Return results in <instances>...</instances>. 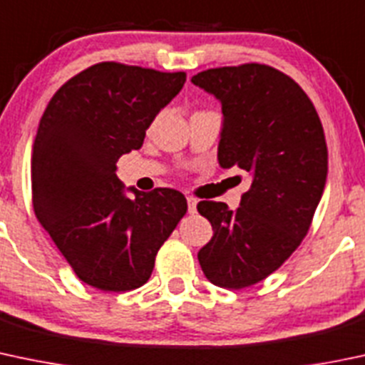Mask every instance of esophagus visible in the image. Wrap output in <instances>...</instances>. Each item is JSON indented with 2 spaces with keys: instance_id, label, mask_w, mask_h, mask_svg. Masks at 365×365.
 Segmentation results:
<instances>
[{
  "instance_id": "1",
  "label": "esophagus",
  "mask_w": 365,
  "mask_h": 365,
  "mask_svg": "<svg viewBox=\"0 0 365 365\" xmlns=\"http://www.w3.org/2000/svg\"><path fill=\"white\" fill-rule=\"evenodd\" d=\"M187 206H189V213H195V208H197V199L187 197Z\"/></svg>"
}]
</instances>
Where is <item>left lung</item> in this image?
Listing matches in <instances>:
<instances>
[{
	"label": "left lung",
	"instance_id": "1",
	"mask_svg": "<svg viewBox=\"0 0 365 365\" xmlns=\"http://www.w3.org/2000/svg\"><path fill=\"white\" fill-rule=\"evenodd\" d=\"M192 83L222 105L218 164L250 176L237 210L197 205L213 227L197 259L213 285L245 289L274 273L309 231L327 180L324 128L306 92L266 64L213 68Z\"/></svg>",
	"mask_w": 365,
	"mask_h": 365
}]
</instances>
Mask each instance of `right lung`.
I'll use <instances>...</instances> for the list:
<instances>
[{"label": "right lung", "mask_w": 365, "mask_h": 365, "mask_svg": "<svg viewBox=\"0 0 365 365\" xmlns=\"http://www.w3.org/2000/svg\"><path fill=\"white\" fill-rule=\"evenodd\" d=\"M185 78L183 71L99 63L68 80L41 117L31 155L34 213L94 289L145 285L157 252L187 213L178 190L129 187L134 197H128L115 175L118 157L141 148Z\"/></svg>", "instance_id": "obj_1"}]
</instances>
